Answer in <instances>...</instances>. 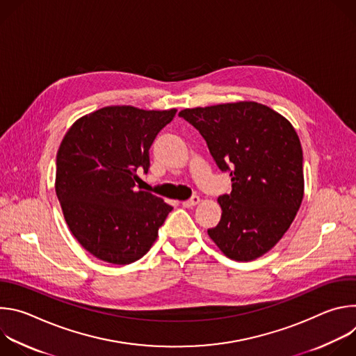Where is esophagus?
Instances as JSON below:
<instances>
[{
    "label": "esophagus",
    "mask_w": 356,
    "mask_h": 356,
    "mask_svg": "<svg viewBox=\"0 0 356 356\" xmlns=\"http://www.w3.org/2000/svg\"><path fill=\"white\" fill-rule=\"evenodd\" d=\"M200 202V197L198 195H193L190 200H186V201H183V207H186V209H193V207H195L197 204Z\"/></svg>",
    "instance_id": "esophagus-1"
}]
</instances>
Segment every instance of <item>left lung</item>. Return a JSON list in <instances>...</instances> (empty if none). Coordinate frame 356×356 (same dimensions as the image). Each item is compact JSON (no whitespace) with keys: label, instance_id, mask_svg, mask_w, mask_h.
I'll return each instance as SVG.
<instances>
[{"label":"left lung","instance_id":"8db88e82","mask_svg":"<svg viewBox=\"0 0 356 356\" xmlns=\"http://www.w3.org/2000/svg\"><path fill=\"white\" fill-rule=\"evenodd\" d=\"M179 117L206 139L232 181L218 197L222 214L207 232L229 259L248 262L270 250L293 222L304 194L302 150L293 125L272 108L239 101L186 108Z\"/></svg>","mask_w":356,"mask_h":356}]
</instances>
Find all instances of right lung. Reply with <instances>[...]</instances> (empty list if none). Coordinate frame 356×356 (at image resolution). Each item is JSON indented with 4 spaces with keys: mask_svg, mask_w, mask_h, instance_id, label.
Wrapping results in <instances>:
<instances>
[{
    "mask_svg": "<svg viewBox=\"0 0 356 356\" xmlns=\"http://www.w3.org/2000/svg\"><path fill=\"white\" fill-rule=\"evenodd\" d=\"M177 110L113 106L77 120L56 156V195L79 243L95 258L128 265L158 238L172 206L135 191L136 170L147 173L149 149Z\"/></svg>",
    "mask_w": 356,
    "mask_h": 356,
    "instance_id": "1",
    "label": "right lung"
}]
</instances>
